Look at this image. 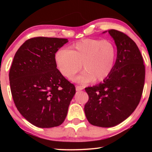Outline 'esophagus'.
Here are the masks:
<instances>
[{
	"instance_id": "34e87169",
	"label": "esophagus",
	"mask_w": 152,
	"mask_h": 152,
	"mask_svg": "<svg viewBox=\"0 0 152 152\" xmlns=\"http://www.w3.org/2000/svg\"><path fill=\"white\" fill-rule=\"evenodd\" d=\"M83 87L82 86H76V91H82V90H83Z\"/></svg>"
}]
</instances>
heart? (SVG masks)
I'll return each mask as SVG.
<instances>
[{
	"label": "heart",
	"instance_id": "b5f03b06",
	"mask_svg": "<svg viewBox=\"0 0 152 152\" xmlns=\"http://www.w3.org/2000/svg\"><path fill=\"white\" fill-rule=\"evenodd\" d=\"M57 70L64 77L71 79L82 68L84 71L74 79L80 83L102 81L113 71L117 58L115 46L111 41L86 39L60 49L55 54Z\"/></svg>",
	"mask_w": 152,
	"mask_h": 152
}]
</instances>
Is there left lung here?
Returning a JSON list of instances; mask_svg holds the SVG:
<instances>
[{
    "instance_id": "1",
    "label": "left lung",
    "mask_w": 152,
    "mask_h": 152,
    "mask_svg": "<svg viewBox=\"0 0 152 152\" xmlns=\"http://www.w3.org/2000/svg\"><path fill=\"white\" fill-rule=\"evenodd\" d=\"M117 48L115 65L103 82L85 88L84 112L94 126L111 127L129 117L140 102L145 84L143 59L136 43L120 31L109 30Z\"/></svg>"
}]
</instances>
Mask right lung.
<instances>
[{
    "mask_svg": "<svg viewBox=\"0 0 152 152\" xmlns=\"http://www.w3.org/2000/svg\"><path fill=\"white\" fill-rule=\"evenodd\" d=\"M66 39L35 37L14 55L9 78L14 104L33 125L51 128L63 123L75 87L57 70L55 54Z\"/></svg>",
    "mask_w": 152,
    "mask_h": 152,
    "instance_id": "right-lung-1",
    "label": "right lung"
}]
</instances>
